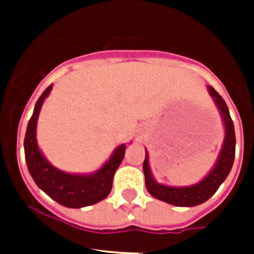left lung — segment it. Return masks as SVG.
I'll list each match as a JSON object with an SVG mask.
<instances>
[{
	"label": "left lung",
	"instance_id": "obj_1",
	"mask_svg": "<svg viewBox=\"0 0 254 254\" xmlns=\"http://www.w3.org/2000/svg\"><path fill=\"white\" fill-rule=\"evenodd\" d=\"M208 93L213 99L217 111L221 116V121L224 125V139L219 151L217 159L209 173L205 175L200 182L191 186H167L158 183L151 174L150 165H149V153L146 151L145 161H143V174H145V183L146 189L151 196L158 200L166 201L169 204L177 207H195L204 203L216 192L220 185L228 177L229 171L233 166L235 161V147H236V135H235V127L229 115V109L227 104L219 93L208 85Z\"/></svg>",
	"mask_w": 254,
	"mask_h": 254
}]
</instances>
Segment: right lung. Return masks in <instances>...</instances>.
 <instances>
[{"label":"right lung","mask_w":254,"mask_h":254,"mask_svg":"<svg viewBox=\"0 0 254 254\" xmlns=\"http://www.w3.org/2000/svg\"><path fill=\"white\" fill-rule=\"evenodd\" d=\"M53 89V84L38 99L25 135V158L27 169L39 189L59 204L68 208H81L99 203L109 195L113 175L123 162L127 145L115 149L107 162L89 174H71L53 166L38 146L37 124L43 101Z\"/></svg>","instance_id":"1"}]
</instances>
